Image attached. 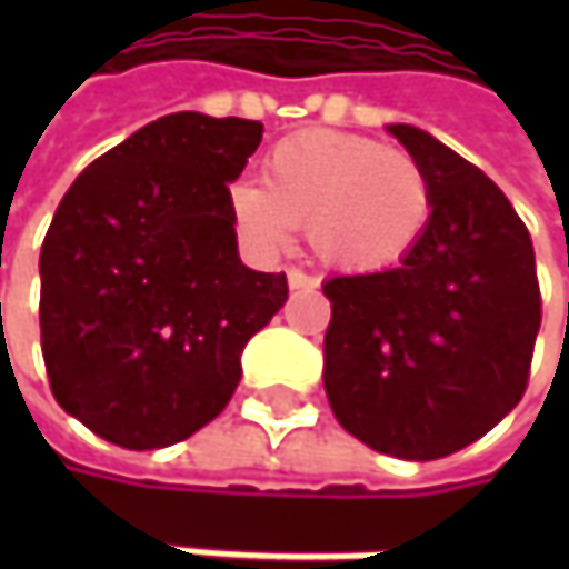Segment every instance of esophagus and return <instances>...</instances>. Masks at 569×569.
<instances>
[{
  "label": "esophagus",
  "instance_id": "1",
  "mask_svg": "<svg viewBox=\"0 0 569 569\" xmlns=\"http://www.w3.org/2000/svg\"><path fill=\"white\" fill-rule=\"evenodd\" d=\"M286 283H289V289H316L319 280L309 277V273H302V270H289V273H286Z\"/></svg>",
  "mask_w": 569,
  "mask_h": 569
}]
</instances>
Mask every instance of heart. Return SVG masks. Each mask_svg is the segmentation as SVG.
Returning a JSON list of instances; mask_svg holds the SVG:
<instances>
[{
	"instance_id": "obj_1",
	"label": "heart",
	"mask_w": 569,
	"mask_h": 569,
	"mask_svg": "<svg viewBox=\"0 0 569 569\" xmlns=\"http://www.w3.org/2000/svg\"><path fill=\"white\" fill-rule=\"evenodd\" d=\"M431 210V180L408 151L342 131L289 134L267 154L263 183L230 187L233 227L253 253H283L306 227L326 267L359 277L401 267Z\"/></svg>"
}]
</instances>
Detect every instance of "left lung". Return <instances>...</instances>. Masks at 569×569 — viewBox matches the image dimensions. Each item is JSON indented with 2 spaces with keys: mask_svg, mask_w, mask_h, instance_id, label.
Here are the masks:
<instances>
[{
  "mask_svg": "<svg viewBox=\"0 0 569 569\" xmlns=\"http://www.w3.org/2000/svg\"><path fill=\"white\" fill-rule=\"evenodd\" d=\"M389 131L431 180V223L396 270L326 280L322 386L362 445L435 461L520 401L540 286L530 233L501 187L421 128Z\"/></svg>",
  "mask_w": 569,
  "mask_h": 569,
  "instance_id": "8db88e82",
  "label": "left lung"
}]
</instances>
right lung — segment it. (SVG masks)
Here are the masks:
<instances>
[{
    "mask_svg": "<svg viewBox=\"0 0 569 569\" xmlns=\"http://www.w3.org/2000/svg\"><path fill=\"white\" fill-rule=\"evenodd\" d=\"M263 124L164 114L91 161L42 243V356L56 401L98 438L151 451L213 421L240 352L286 302L237 253L230 183Z\"/></svg>",
    "mask_w": 569,
    "mask_h": 569,
    "instance_id": "add662e5",
    "label": "right lung"
}]
</instances>
